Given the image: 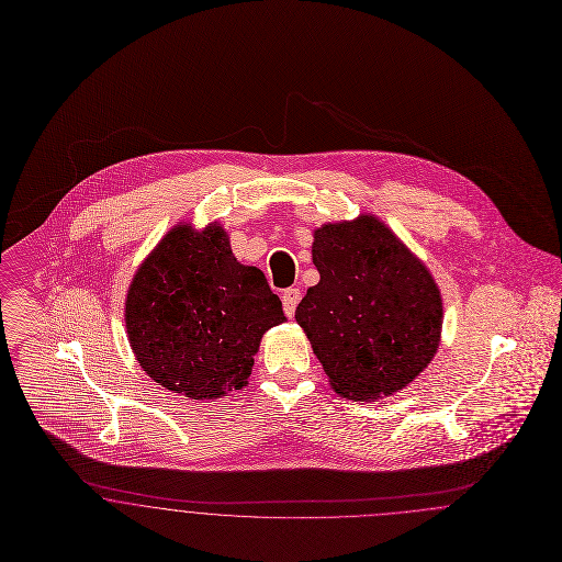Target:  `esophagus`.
I'll return each mask as SVG.
<instances>
[{"mask_svg": "<svg viewBox=\"0 0 562 562\" xmlns=\"http://www.w3.org/2000/svg\"><path fill=\"white\" fill-rule=\"evenodd\" d=\"M300 300H302L300 289H286V291L282 293V304H284L286 316H293V314H295V308H297Z\"/></svg>", "mask_w": 562, "mask_h": 562, "instance_id": "34e87169", "label": "esophagus"}]
</instances>
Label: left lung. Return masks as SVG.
<instances>
[{
    "mask_svg": "<svg viewBox=\"0 0 562 562\" xmlns=\"http://www.w3.org/2000/svg\"><path fill=\"white\" fill-rule=\"evenodd\" d=\"M321 280L295 311L336 394L379 401L436 358L443 306L429 267L373 213L312 233Z\"/></svg>",
    "mask_w": 562,
    "mask_h": 562,
    "instance_id": "left-lung-1",
    "label": "left lung"
}]
</instances>
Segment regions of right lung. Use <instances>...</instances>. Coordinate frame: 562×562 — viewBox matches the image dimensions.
<instances>
[{
  "label": "right lung",
  "instance_id": "add662e5",
  "mask_svg": "<svg viewBox=\"0 0 562 562\" xmlns=\"http://www.w3.org/2000/svg\"><path fill=\"white\" fill-rule=\"evenodd\" d=\"M286 316L258 267L241 265L222 224L172 226L142 260L125 297L137 364L191 401L244 390L262 334Z\"/></svg>",
  "mask_w": 562,
  "mask_h": 562
}]
</instances>
